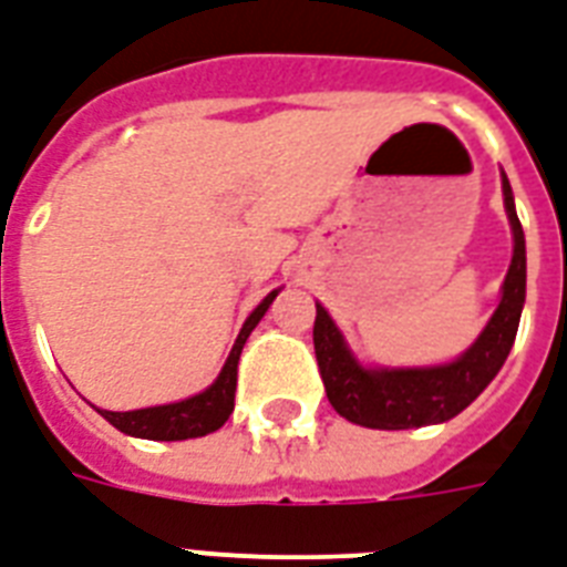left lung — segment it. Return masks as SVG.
Instances as JSON below:
<instances>
[{"label": "left lung", "instance_id": "left-lung-1", "mask_svg": "<svg viewBox=\"0 0 567 567\" xmlns=\"http://www.w3.org/2000/svg\"><path fill=\"white\" fill-rule=\"evenodd\" d=\"M503 196L508 223L514 231V255L503 282V300L485 332L475 339L470 351L452 365L440 369H380L365 371L348 351V344L330 321L323 306H315V357L321 371L323 389L332 410L353 425L378 431H404V427L437 425L470 408L496 371L503 369L512 351L520 309L526 300V240L508 178L503 175Z\"/></svg>", "mask_w": 567, "mask_h": 567}]
</instances>
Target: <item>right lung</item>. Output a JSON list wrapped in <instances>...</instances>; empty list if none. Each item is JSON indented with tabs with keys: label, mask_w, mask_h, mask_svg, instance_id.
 Masks as SVG:
<instances>
[{
	"label": "right lung",
	"mask_w": 567,
	"mask_h": 567,
	"mask_svg": "<svg viewBox=\"0 0 567 567\" xmlns=\"http://www.w3.org/2000/svg\"><path fill=\"white\" fill-rule=\"evenodd\" d=\"M276 291L267 293L261 306L246 318L244 330L237 336L231 357H228L226 369L219 371V378L210 389L198 392L193 399L178 401V404H163V408H145L130 410V413H112V410H101V416L115 425L118 431L130 434V437L142 440H189L205 437L216 427L226 425V419L235 410V392H237V362H240V351H244L249 332L255 330V323L265 318L270 309Z\"/></svg>",
	"instance_id": "right-lung-1"
}]
</instances>
